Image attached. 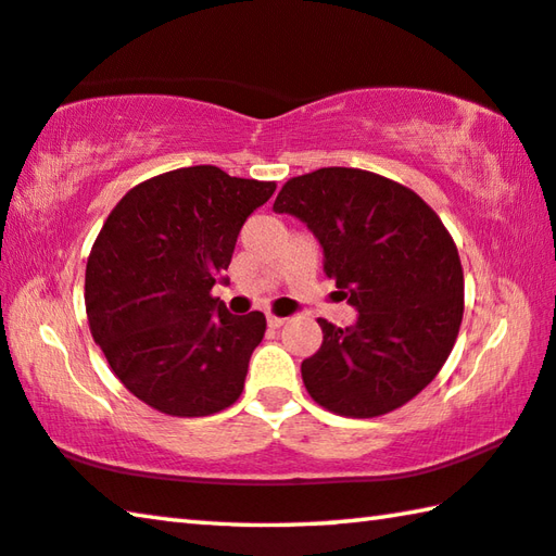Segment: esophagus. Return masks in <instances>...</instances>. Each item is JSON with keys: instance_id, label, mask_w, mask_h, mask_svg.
I'll return each instance as SVG.
<instances>
[{"instance_id": "esophagus-1", "label": "esophagus", "mask_w": 556, "mask_h": 556, "mask_svg": "<svg viewBox=\"0 0 556 556\" xmlns=\"http://www.w3.org/2000/svg\"><path fill=\"white\" fill-rule=\"evenodd\" d=\"M285 321H287V318L275 316V314H267V324H269L271 328H279V326H285Z\"/></svg>"}]
</instances>
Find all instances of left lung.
<instances>
[{
	"instance_id": "8db88e82",
	"label": "left lung",
	"mask_w": 556,
	"mask_h": 556,
	"mask_svg": "<svg viewBox=\"0 0 556 556\" xmlns=\"http://www.w3.org/2000/svg\"><path fill=\"white\" fill-rule=\"evenodd\" d=\"M314 232L324 271L357 318L318 321L324 343L301 363L312 397L343 417H380L427 388L464 318V269L444 223L417 193L361 168L289 178L275 201Z\"/></svg>"
}]
</instances>
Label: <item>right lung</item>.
I'll return each mask as SVG.
<instances>
[{"instance_id": "right-lung-1", "label": "right lung", "mask_w": 556, "mask_h": 556, "mask_svg": "<svg viewBox=\"0 0 556 556\" xmlns=\"http://www.w3.org/2000/svg\"><path fill=\"white\" fill-rule=\"evenodd\" d=\"M277 184L188 166L139 184L98 235L86 269L96 343L125 388L172 417H208L240 397L265 314L211 296L244 220Z\"/></svg>"}]
</instances>
